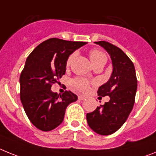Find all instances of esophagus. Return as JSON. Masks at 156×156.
<instances>
[{
    "mask_svg": "<svg viewBox=\"0 0 156 156\" xmlns=\"http://www.w3.org/2000/svg\"><path fill=\"white\" fill-rule=\"evenodd\" d=\"M85 99H86V97H84V96H81V95L78 96V100H79V101H83Z\"/></svg>",
    "mask_w": 156,
    "mask_h": 156,
    "instance_id": "1",
    "label": "esophagus"
}]
</instances>
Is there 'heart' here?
<instances>
[{"label":"heart","instance_id":"b5f03b06","mask_svg":"<svg viewBox=\"0 0 156 156\" xmlns=\"http://www.w3.org/2000/svg\"><path fill=\"white\" fill-rule=\"evenodd\" d=\"M89 58L91 59L92 63L94 66L100 63H103L105 64L108 60V57H107L106 54L104 52L101 51L99 49H91L89 52ZM74 57V53L70 54L67 59L66 61V66L69 67L71 63H72L73 59ZM73 86L76 89L79 90L81 92H86L89 88V82L86 78H76L73 80L72 82Z\"/></svg>","mask_w":156,"mask_h":156}]
</instances>
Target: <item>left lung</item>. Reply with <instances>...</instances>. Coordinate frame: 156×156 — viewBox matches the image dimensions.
Instances as JSON below:
<instances>
[{
	"instance_id": "obj_1",
	"label": "left lung",
	"mask_w": 156,
	"mask_h": 156,
	"mask_svg": "<svg viewBox=\"0 0 156 156\" xmlns=\"http://www.w3.org/2000/svg\"><path fill=\"white\" fill-rule=\"evenodd\" d=\"M95 43L106 49L112 60V76L97 91L99 96H109L110 101L86 114V119L94 132L110 135L125 123L133 108L137 79L134 65L121 48L105 41Z\"/></svg>"
}]
</instances>
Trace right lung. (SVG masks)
Returning <instances> with one entry per match:
<instances>
[{"mask_svg":"<svg viewBox=\"0 0 156 156\" xmlns=\"http://www.w3.org/2000/svg\"><path fill=\"white\" fill-rule=\"evenodd\" d=\"M87 42L49 38L28 55L20 74V100L31 123L42 131H50L62 123L66 108L78 100L70 91L53 93L51 87L66 71L70 54Z\"/></svg>","mask_w":156,"mask_h":156,"instance_id":"1","label":"right lung"}]
</instances>
